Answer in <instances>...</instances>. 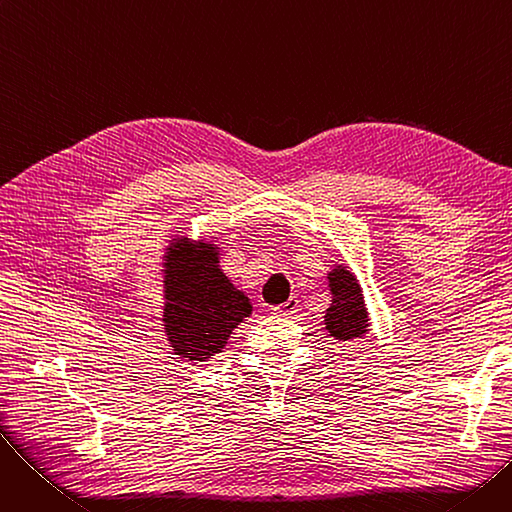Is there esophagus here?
I'll list each match as a JSON object with an SVG mask.
<instances>
[{"label": "esophagus", "instance_id": "obj_1", "mask_svg": "<svg viewBox=\"0 0 512 512\" xmlns=\"http://www.w3.org/2000/svg\"><path fill=\"white\" fill-rule=\"evenodd\" d=\"M299 309V299H294V297H290L286 303H282V305H278V307H274V311L278 313V315H282V317H288V315H292L294 311Z\"/></svg>", "mask_w": 512, "mask_h": 512}]
</instances>
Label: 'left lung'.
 Segmentation results:
<instances>
[{
    "instance_id": "obj_1",
    "label": "left lung",
    "mask_w": 512,
    "mask_h": 512,
    "mask_svg": "<svg viewBox=\"0 0 512 512\" xmlns=\"http://www.w3.org/2000/svg\"><path fill=\"white\" fill-rule=\"evenodd\" d=\"M328 278L334 301L326 313V330L336 340L361 338L367 332V309L357 278L344 267L334 270Z\"/></svg>"
}]
</instances>
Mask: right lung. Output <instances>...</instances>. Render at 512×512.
Segmentation results:
<instances>
[{"mask_svg":"<svg viewBox=\"0 0 512 512\" xmlns=\"http://www.w3.org/2000/svg\"><path fill=\"white\" fill-rule=\"evenodd\" d=\"M191 245L170 247L166 334L176 355L203 361L220 353L251 303L218 267L215 247L191 251Z\"/></svg>","mask_w":512,"mask_h":512,"instance_id":"obj_1","label":"right lung"}]
</instances>
